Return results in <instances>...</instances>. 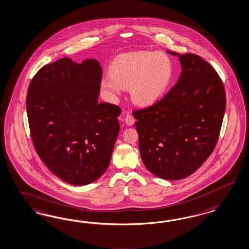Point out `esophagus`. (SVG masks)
Returning a JSON list of instances; mask_svg holds the SVG:
<instances>
[{"label":"esophagus","mask_w":249,"mask_h":249,"mask_svg":"<svg viewBox=\"0 0 249 249\" xmlns=\"http://www.w3.org/2000/svg\"><path fill=\"white\" fill-rule=\"evenodd\" d=\"M124 121H125L127 125H133L134 123H135V118L133 117L132 114L127 113L124 116Z\"/></svg>","instance_id":"34e87169"}]
</instances>
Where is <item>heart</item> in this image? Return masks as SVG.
I'll list each match as a JSON object with an SVG mask.
<instances>
[{
  "instance_id": "heart-1",
  "label": "heart",
  "mask_w": 249,
  "mask_h": 249,
  "mask_svg": "<svg viewBox=\"0 0 249 249\" xmlns=\"http://www.w3.org/2000/svg\"><path fill=\"white\" fill-rule=\"evenodd\" d=\"M172 76L173 64L165 53L139 51L116 57L110 74L103 76L100 86L112 100L118 99L124 89L130 88L135 103L148 106L163 96Z\"/></svg>"
}]
</instances>
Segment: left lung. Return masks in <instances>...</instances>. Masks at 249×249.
Listing matches in <instances>:
<instances>
[{"label": "left lung", "mask_w": 249, "mask_h": 249, "mask_svg": "<svg viewBox=\"0 0 249 249\" xmlns=\"http://www.w3.org/2000/svg\"><path fill=\"white\" fill-rule=\"evenodd\" d=\"M178 55L182 72L162 99L134 110L142 163L157 178L192 175L218 141L226 110L223 82L211 64L194 53Z\"/></svg>", "instance_id": "8db88e82"}]
</instances>
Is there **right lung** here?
<instances>
[{"label":"right lung","mask_w":249,"mask_h":249,"mask_svg":"<svg viewBox=\"0 0 249 249\" xmlns=\"http://www.w3.org/2000/svg\"><path fill=\"white\" fill-rule=\"evenodd\" d=\"M103 71L93 59L63 58L43 66L28 87L26 109L39 157L73 185L97 180L111 161L121 108L98 102Z\"/></svg>","instance_id":"right-lung-1"}]
</instances>
